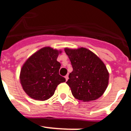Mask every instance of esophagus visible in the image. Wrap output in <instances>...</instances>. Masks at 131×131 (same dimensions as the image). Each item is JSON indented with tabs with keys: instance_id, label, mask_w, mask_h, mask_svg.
I'll list each match as a JSON object with an SVG mask.
<instances>
[{
	"instance_id": "1",
	"label": "esophagus",
	"mask_w": 131,
	"mask_h": 131,
	"mask_svg": "<svg viewBox=\"0 0 131 131\" xmlns=\"http://www.w3.org/2000/svg\"><path fill=\"white\" fill-rule=\"evenodd\" d=\"M64 77H65V79H66V81H67L68 79H69V75H66V76Z\"/></svg>"
}]
</instances>
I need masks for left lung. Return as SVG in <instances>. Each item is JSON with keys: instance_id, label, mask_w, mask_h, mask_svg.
Returning <instances> with one entry per match:
<instances>
[{"instance_id": "1", "label": "left lung", "mask_w": 131, "mask_h": 131, "mask_svg": "<svg viewBox=\"0 0 131 131\" xmlns=\"http://www.w3.org/2000/svg\"><path fill=\"white\" fill-rule=\"evenodd\" d=\"M73 67L67 83L75 98L83 102L95 100L108 87V73L104 62L85 48L64 49Z\"/></svg>"}]
</instances>
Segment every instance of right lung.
Segmentation results:
<instances>
[{
    "instance_id": "right-lung-1",
    "label": "right lung",
    "mask_w": 131,
    "mask_h": 131,
    "mask_svg": "<svg viewBox=\"0 0 131 131\" xmlns=\"http://www.w3.org/2000/svg\"><path fill=\"white\" fill-rule=\"evenodd\" d=\"M50 47L40 49L29 57L21 70L20 80L23 90L31 98L44 101L52 96L56 87L65 82L59 75V53Z\"/></svg>"
}]
</instances>
